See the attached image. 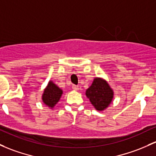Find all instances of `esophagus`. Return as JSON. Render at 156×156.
<instances>
[{"label":"esophagus","instance_id":"esophagus-1","mask_svg":"<svg viewBox=\"0 0 156 156\" xmlns=\"http://www.w3.org/2000/svg\"><path fill=\"white\" fill-rule=\"evenodd\" d=\"M73 89L75 91H77V90H78V86H76V85H73Z\"/></svg>","mask_w":156,"mask_h":156}]
</instances>
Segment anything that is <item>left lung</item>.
Returning a JSON list of instances; mask_svg holds the SVG:
<instances>
[{
    "instance_id": "obj_1",
    "label": "left lung",
    "mask_w": 156,
    "mask_h": 156,
    "mask_svg": "<svg viewBox=\"0 0 156 156\" xmlns=\"http://www.w3.org/2000/svg\"><path fill=\"white\" fill-rule=\"evenodd\" d=\"M86 95L97 110L102 111L112 102L113 91L105 80L96 78L87 90Z\"/></svg>"
}]
</instances>
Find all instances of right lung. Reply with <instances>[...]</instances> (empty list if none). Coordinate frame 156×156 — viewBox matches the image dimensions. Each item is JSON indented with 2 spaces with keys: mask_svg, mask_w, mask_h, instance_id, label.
<instances>
[{
  "mask_svg": "<svg viewBox=\"0 0 156 156\" xmlns=\"http://www.w3.org/2000/svg\"><path fill=\"white\" fill-rule=\"evenodd\" d=\"M62 94V90L56 86L52 81H49L42 95L43 102L49 107L53 108L58 102Z\"/></svg>",
  "mask_w": 156,
  "mask_h": 156,
  "instance_id": "add662e5",
  "label": "right lung"
}]
</instances>
